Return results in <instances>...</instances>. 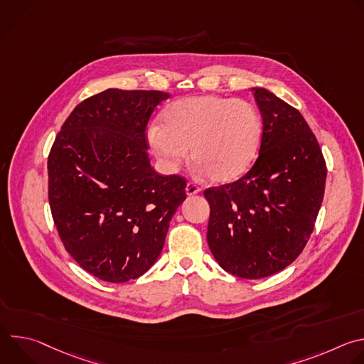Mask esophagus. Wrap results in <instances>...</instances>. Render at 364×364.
Instances as JSON below:
<instances>
[{
    "label": "esophagus",
    "mask_w": 364,
    "mask_h": 364,
    "mask_svg": "<svg viewBox=\"0 0 364 364\" xmlns=\"http://www.w3.org/2000/svg\"><path fill=\"white\" fill-rule=\"evenodd\" d=\"M201 190H200V187L197 186V184H194V183H187V186H186V193H187V196H194V194H198Z\"/></svg>",
    "instance_id": "esophagus-1"
}]
</instances>
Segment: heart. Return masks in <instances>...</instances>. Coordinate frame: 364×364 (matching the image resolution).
Returning a JSON list of instances; mask_svg holds the SVG:
<instances>
[{
    "instance_id": "heart-1",
    "label": "heart",
    "mask_w": 364,
    "mask_h": 364,
    "mask_svg": "<svg viewBox=\"0 0 364 364\" xmlns=\"http://www.w3.org/2000/svg\"><path fill=\"white\" fill-rule=\"evenodd\" d=\"M261 122L249 103L213 95L186 96L163 112L161 127L146 131V141L161 166L177 171L191 160L216 183L242 176L255 159Z\"/></svg>"
}]
</instances>
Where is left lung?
<instances>
[{"label": "left lung", "instance_id": "8db88e82", "mask_svg": "<svg viewBox=\"0 0 364 364\" xmlns=\"http://www.w3.org/2000/svg\"><path fill=\"white\" fill-rule=\"evenodd\" d=\"M262 139L237 181L207 188V243L216 262L246 279L274 275L305 247L324 197L327 167L304 117L264 87H252Z\"/></svg>", "mask_w": 364, "mask_h": 364}]
</instances>
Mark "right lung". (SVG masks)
<instances>
[{"label": "right lung", "instance_id": "obj_1", "mask_svg": "<svg viewBox=\"0 0 364 364\" xmlns=\"http://www.w3.org/2000/svg\"><path fill=\"white\" fill-rule=\"evenodd\" d=\"M168 96L103 90L79 103L51 146V216L70 256L102 281L145 274L186 200V180L159 174L146 151L148 119Z\"/></svg>", "mask_w": 364, "mask_h": 364}]
</instances>
